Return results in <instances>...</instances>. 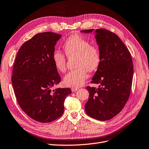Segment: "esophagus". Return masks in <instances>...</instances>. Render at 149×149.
I'll return each mask as SVG.
<instances>
[{"instance_id": "obj_1", "label": "esophagus", "mask_w": 149, "mask_h": 149, "mask_svg": "<svg viewBox=\"0 0 149 149\" xmlns=\"http://www.w3.org/2000/svg\"><path fill=\"white\" fill-rule=\"evenodd\" d=\"M78 89H79L78 88H72V89H71V91H72V92H76V91H78Z\"/></svg>"}]
</instances>
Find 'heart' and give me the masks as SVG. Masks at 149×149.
<instances>
[{
  "label": "heart",
  "instance_id": "b5f03b06",
  "mask_svg": "<svg viewBox=\"0 0 149 149\" xmlns=\"http://www.w3.org/2000/svg\"><path fill=\"white\" fill-rule=\"evenodd\" d=\"M64 52L68 57H76L74 70L64 77V83L71 88H78L88 78V71L92 72L99 68L101 61L100 52L96 46L91 45L88 40L78 34L71 36L63 45ZM54 65L58 71H66V57L61 52L56 50L52 55Z\"/></svg>",
  "mask_w": 149,
  "mask_h": 149
}]
</instances>
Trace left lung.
Returning a JSON list of instances; mask_svg holds the SVG:
<instances>
[{"mask_svg": "<svg viewBox=\"0 0 149 149\" xmlns=\"http://www.w3.org/2000/svg\"><path fill=\"white\" fill-rule=\"evenodd\" d=\"M95 33L101 61L91 83L99 86L86 88L89 97L85 111L94 119L106 121L118 114L126 104L131 89L133 64L129 50L116 34L105 29H97Z\"/></svg>", "mask_w": 149, "mask_h": 149, "instance_id": "obj_1", "label": "left lung"}]
</instances>
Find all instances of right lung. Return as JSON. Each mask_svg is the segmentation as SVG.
<instances>
[{
  "mask_svg": "<svg viewBox=\"0 0 149 149\" xmlns=\"http://www.w3.org/2000/svg\"><path fill=\"white\" fill-rule=\"evenodd\" d=\"M61 35L52 32L36 34L19 48L15 60L12 83L21 109L32 119L49 123L64 111L70 88L53 89L61 78L52 61L55 45Z\"/></svg>",
  "mask_w": 149,
  "mask_h": 149,
  "instance_id": "right-lung-1",
  "label": "right lung"
}]
</instances>
